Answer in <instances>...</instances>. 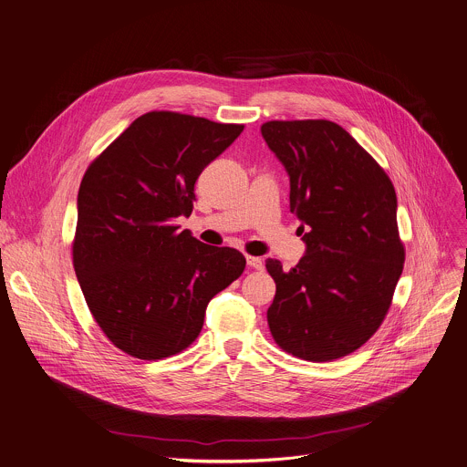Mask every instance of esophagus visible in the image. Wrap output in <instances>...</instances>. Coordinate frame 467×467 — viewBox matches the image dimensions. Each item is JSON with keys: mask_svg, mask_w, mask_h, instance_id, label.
<instances>
[{"mask_svg": "<svg viewBox=\"0 0 467 467\" xmlns=\"http://www.w3.org/2000/svg\"><path fill=\"white\" fill-rule=\"evenodd\" d=\"M247 265L251 269H264V262L258 256H247Z\"/></svg>", "mask_w": 467, "mask_h": 467, "instance_id": "esophagus-1", "label": "esophagus"}]
</instances>
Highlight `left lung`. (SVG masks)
<instances>
[{"label": "left lung", "mask_w": 467, "mask_h": 467, "mask_svg": "<svg viewBox=\"0 0 467 467\" xmlns=\"http://www.w3.org/2000/svg\"><path fill=\"white\" fill-rule=\"evenodd\" d=\"M260 131L289 176V209L306 244L289 271L265 260L276 284L271 336L295 358L339 359L381 327L403 271L394 185L332 120H269Z\"/></svg>", "instance_id": "obj_1"}]
</instances>
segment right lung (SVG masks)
<instances>
[{
  "instance_id": "add662e5",
  "label": "right lung",
  "mask_w": 467,
  "mask_h": 467,
  "mask_svg": "<svg viewBox=\"0 0 467 467\" xmlns=\"http://www.w3.org/2000/svg\"><path fill=\"white\" fill-rule=\"evenodd\" d=\"M244 124L150 111L88 167L78 191L73 265L104 336L131 358L155 361L191 347L211 298L245 258L213 247L176 218L191 216L203 169Z\"/></svg>"
}]
</instances>
